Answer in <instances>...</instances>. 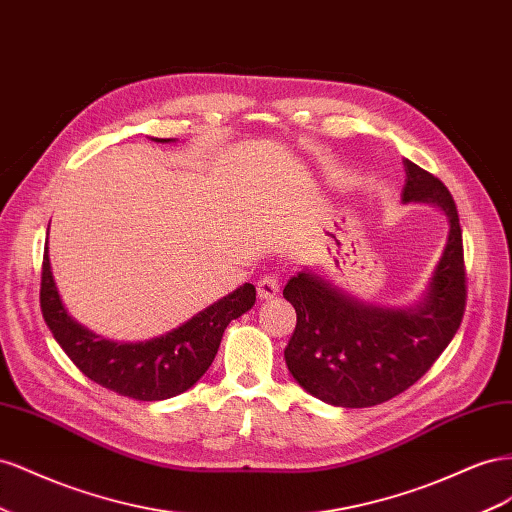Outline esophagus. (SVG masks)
I'll return each instance as SVG.
<instances>
[{"label":"esophagus","mask_w":512,"mask_h":512,"mask_svg":"<svg viewBox=\"0 0 512 512\" xmlns=\"http://www.w3.org/2000/svg\"><path fill=\"white\" fill-rule=\"evenodd\" d=\"M279 289H281V281L276 274H266L264 279H259L257 283V294L261 300H272L276 294H279Z\"/></svg>","instance_id":"esophagus-1"}]
</instances>
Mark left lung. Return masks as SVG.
Segmentation results:
<instances>
[{"label":"left lung","mask_w":512,"mask_h":512,"mask_svg":"<svg viewBox=\"0 0 512 512\" xmlns=\"http://www.w3.org/2000/svg\"><path fill=\"white\" fill-rule=\"evenodd\" d=\"M403 165V201L433 203L450 227L425 298L410 309H379L306 270L283 289L298 315L285 347L287 369L330 405L371 407L397 397L433 367L461 326L467 287L455 199L433 173L407 158Z\"/></svg>","instance_id":"obj_1"}]
</instances>
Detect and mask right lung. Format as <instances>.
I'll return each instance as SVG.
<instances>
[{
	"instance_id": "add662e5",
	"label": "right lung",
	"mask_w": 512,
	"mask_h": 512,
	"mask_svg": "<svg viewBox=\"0 0 512 512\" xmlns=\"http://www.w3.org/2000/svg\"><path fill=\"white\" fill-rule=\"evenodd\" d=\"M253 304L255 287L244 283L163 337L145 343H115L98 337L68 315L55 287L49 244L42 257L40 309L55 341L85 377L137 401L171 399L195 386L210 369L229 321L244 315Z\"/></svg>"
}]
</instances>
